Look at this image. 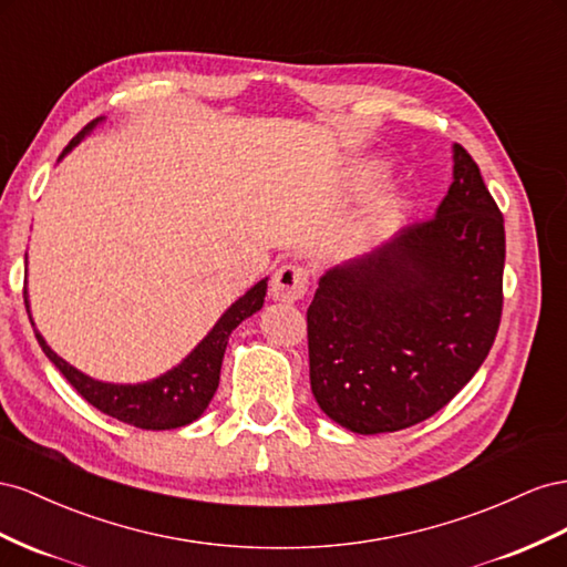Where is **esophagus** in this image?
Wrapping results in <instances>:
<instances>
[{"label":"esophagus","mask_w":567,"mask_h":567,"mask_svg":"<svg viewBox=\"0 0 567 567\" xmlns=\"http://www.w3.org/2000/svg\"><path fill=\"white\" fill-rule=\"evenodd\" d=\"M309 280H311V272L303 266H295V264L280 266L272 275L270 297L287 303L299 301L306 297V292H309Z\"/></svg>","instance_id":"esophagus-1"}]
</instances>
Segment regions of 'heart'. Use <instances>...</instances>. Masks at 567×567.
<instances>
[{
  "mask_svg": "<svg viewBox=\"0 0 567 567\" xmlns=\"http://www.w3.org/2000/svg\"><path fill=\"white\" fill-rule=\"evenodd\" d=\"M394 214H396V202H382L378 208H375V214H373V225H384V223H390L392 218H394Z\"/></svg>",
  "mask_w": 567,
  "mask_h": 567,
  "instance_id": "b5f03b06",
  "label": "heart"
}]
</instances>
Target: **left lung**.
Segmentation results:
<instances>
[{
	"label": "left lung",
	"instance_id": "1",
	"mask_svg": "<svg viewBox=\"0 0 567 567\" xmlns=\"http://www.w3.org/2000/svg\"><path fill=\"white\" fill-rule=\"evenodd\" d=\"M504 261V216L473 156L454 144V183L436 214L318 282L306 330L322 413L378 434L444 409L494 344Z\"/></svg>",
	"mask_w": 567,
	"mask_h": 567
}]
</instances>
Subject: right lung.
<instances>
[{
  "mask_svg": "<svg viewBox=\"0 0 567 567\" xmlns=\"http://www.w3.org/2000/svg\"><path fill=\"white\" fill-rule=\"evenodd\" d=\"M100 121L102 118L87 123L83 131L69 142V147L61 152L59 158L66 156ZM264 297H266V280L256 282L245 297H239L230 309L223 313V318L216 322L214 330L202 339V344L194 349L181 365L168 370L166 375L144 384H111V382L92 380L80 373V370H75L73 365H69L63 359H59V355L47 347V342L38 330H35V337L42 351L47 353V359L59 368V373L66 378L73 390L87 403H92L94 409H100L102 413L121 420V423H127L140 430H173V427L189 425L192 420H197L206 411L208 401L214 399L218 390L223 355L233 330L241 320L261 309ZM23 299H25V292H23ZM25 309H28V299H25Z\"/></svg>",
  "mask_w": 567,
  "mask_h": 567,
  "instance_id": "add662e5",
  "label": "right lung"
}]
</instances>
